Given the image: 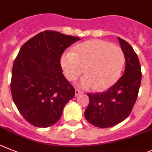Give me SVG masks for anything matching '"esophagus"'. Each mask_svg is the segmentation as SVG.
I'll use <instances>...</instances> for the list:
<instances>
[{"instance_id":"obj_1","label":"esophagus","mask_w":152,"mask_h":152,"mask_svg":"<svg viewBox=\"0 0 152 152\" xmlns=\"http://www.w3.org/2000/svg\"><path fill=\"white\" fill-rule=\"evenodd\" d=\"M82 91H79V90H78V89H76V91H75V95H76V96H77V95H80V94H82Z\"/></svg>"}]
</instances>
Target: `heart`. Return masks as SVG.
I'll return each instance as SVG.
<instances>
[{
	"label": "heart",
	"mask_w": 152,
	"mask_h": 152,
	"mask_svg": "<svg viewBox=\"0 0 152 152\" xmlns=\"http://www.w3.org/2000/svg\"><path fill=\"white\" fill-rule=\"evenodd\" d=\"M125 64V55L119 46L102 40H91L74 46L61 57L65 77L73 81L85 69L86 76L78 83L85 89L102 91L110 88L120 78Z\"/></svg>",
	"instance_id": "1"
}]
</instances>
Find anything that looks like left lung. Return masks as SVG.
<instances>
[{"label": "left lung", "mask_w": 152, "mask_h": 152, "mask_svg": "<svg viewBox=\"0 0 152 152\" xmlns=\"http://www.w3.org/2000/svg\"><path fill=\"white\" fill-rule=\"evenodd\" d=\"M118 40L125 55L124 74L107 91L88 93L89 104L85 110V117L100 128L113 126L130 114L141 85L142 72L137 54L128 42L120 38Z\"/></svg>", "instance_id": "1"}]
</instances>
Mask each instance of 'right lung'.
<instances>
[{
    "label": "right lung",
    "instance_id": "1",
    "mask_svg": "<svg viewBox=\"0 0 152 152\" xmlns=\"http://www.w3.org/2000/svg\"><path fill=\"white\" fill-rule=\"evenodd\" d=\"M78 37L46 30L21 47L13 63L12 98L27 122L49 127L61 119L75 89L62 73L61 57Z\"/></svg>",
    "mask_w": 152,
    "mask_h": 152
}]
</instances>
